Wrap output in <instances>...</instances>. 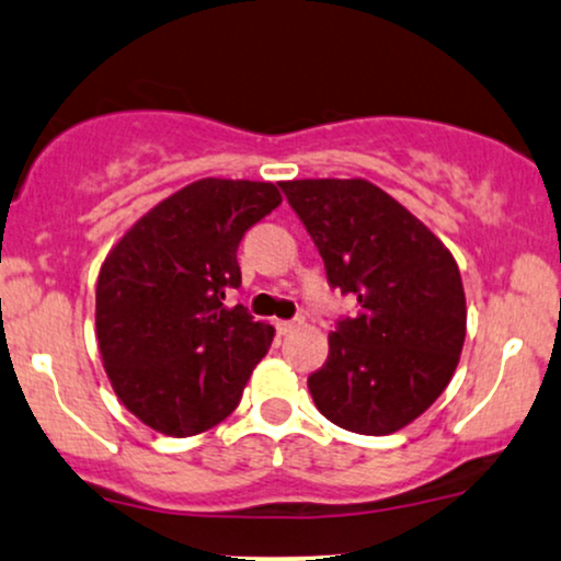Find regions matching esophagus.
Here are the masks:
<instances>
[{"instance_id":"obj_1","label":"esophagus","mask_w":561,"mask_h":561,"mask_svg":"<svg viewBox=\"0 0 561 561\" xmlns=\"http://www.w3.org/2000/svg\"><path fill=\"white\" fill-rule=\"evenodd\" d=\"M297 325H302V318H295V321H276V331H279L282 336H287V333H293Z\"/></svg>"}]
</instances>
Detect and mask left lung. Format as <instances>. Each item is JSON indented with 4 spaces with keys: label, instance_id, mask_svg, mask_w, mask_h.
Instances as JSON below:
<instances>
[{
    "label": "left lung",
    "instance_id": "obj_1",
    "mask_svg": "<svg viewBox=\"0 0 561 561\" xmlns=\"http://www.w3.org/2000/svg\"><path fill=\"white\" fill-rule=\"evenodd\" d=\"M325 279L357 300L339 318L329 359L308 378L325 420L391 435L427 411L456 373L466 295L456 259L393 196L363 179L285 181Z\"/></svg>",
    "mask_w": 561,
    "mask_h": 561
}]
</instances>
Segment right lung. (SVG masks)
Returning a JSON list of instances; mask_svg holds the SVG:
<instances>
[{
  "label": "right lung",
  "instance_id": "right-lung-1",
  "mask_svg": "<svg viewBox=\"0 0 561 561\" xmlns=\"http://www.w3.org/2000/svg\"><path fill=\"white\" fill-rule=\"evenodd\" d=\"M282 204L274 183L202 179L147 211L98 274L95 329L124 407L162 435L211 430L240 403L274 329L240 287L245 230Z\"/></svg>",
  "mask_w": 561,
  "mask_h": 561
}]
</instances>
